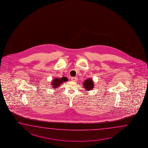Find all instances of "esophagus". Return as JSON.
<instances>
[{
    "label": "esophagus",
    "instance_id": "esophagus-1",
    "mask_svg": "<svg viewBox=\"0 0 148 148\" xmlns=\"http://www.w3.org/2000/svg\"><path fill=\"white\" fill-rule=\"evenodd\" d=\"M71 80L76 82V81H77V80H78V79H77V78H76V77H72L71 78Z\"/></svg>",
    "mask_w": 148,
    "mask_h": 148
}]
</instances>
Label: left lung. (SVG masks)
<instances>
[{
	"mask_svg": "<svg viewBox=\"0 0 148 148\" xmlns=\"http://www.w3.org/2000/svg\"><path fill=\"white\" fill-rule=\"evenodd\" d=\"M83 84L84 86V88H85L86 90H88V91L92 90L94 87L93 81L92 79L91 78L88 79L87 80H86Z\"/></svg>",
	"mask_w": 148,
	"mask_h": 148,
	"instance_id": "8db88e82",
	"label": "left lung"
}]
</instances>
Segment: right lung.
<instances>
[{"instance_id": "1", "label": "right lung", "mask_w": 148, "mask_h": 148, "mask_svg": "<svg viewBox=\"0 0 148 148\" xmlns=\"http://www.w3.org/2000/svg\"><path fill=\"white\" fill-rule=\"evenodd\" d=\"M67 81H68V79L66 77H63L60 78H56L55 79H53V80H52L51 84L53 88L56 89V88H57L59 86H60V85H61L63 82Z\"/></svg>"}]
</instances>
